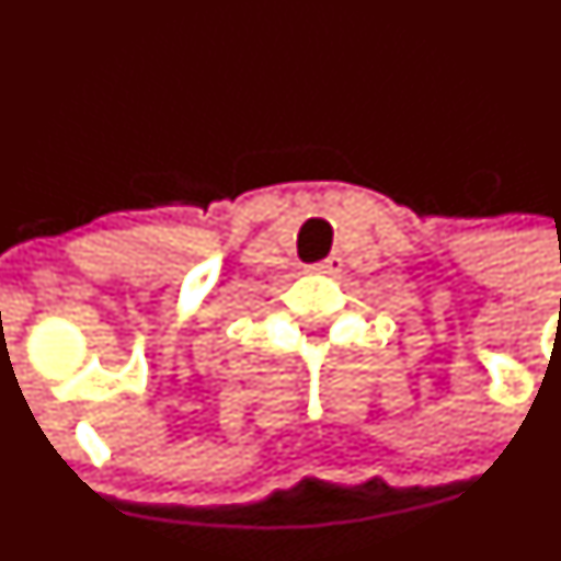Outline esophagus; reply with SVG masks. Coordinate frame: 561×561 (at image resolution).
Here are the masks:
<instances>
[{"mask_svg": "<svg viewBox=\"0 0 561 561\" xmlns=\"http://www.w3.org/2000/svg\"><path fill=\"white\" fill-rule=\"evenodd\" d=\"M342 270V259L336 254H331L329 259H323V262L318 264H310V273L316 275H336Z\"/></svg>", "mask_w": 561, "mask_h": 561, "instance_id": "34e87169", "label": "esophagus"}]
</instances>
